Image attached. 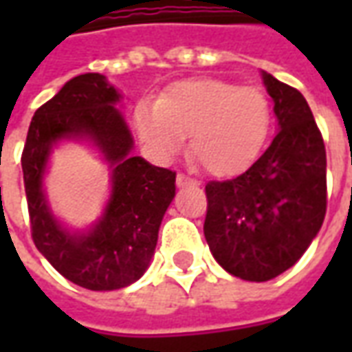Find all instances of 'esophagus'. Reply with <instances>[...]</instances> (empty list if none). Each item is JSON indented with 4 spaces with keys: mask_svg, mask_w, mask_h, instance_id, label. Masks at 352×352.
Here are the masks:
<instances>
[{
    "mask_svg": "<svg viewBox=\"0 0 352 352\" xmlns=\"http://www.w3.org/2000/svg\"><path fill=\"white\" fill-rule=\"evenodd\" d=\"M177 184H179V186H184V184H194V179H190L188 175H184V173H179V175H177Z\"/></svg>",
    "mask_w": 352,
    "mask_h": 352,
    "instance_id": "34e87169",
    "label": "esophagus"
}]
</instances>
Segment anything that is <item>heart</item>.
I'll use <instances>...</instances> for the list:
<instances>
[{
	"instance_id": "obj_1",
	"label": "heart",
	"mask_w": 352,
	"mask_h": 352,
	"mask_svg": "<svg viewBox=\"0 0 352 352\" xmlns=\"http://www.w3.org/2000/svg\"><path fill=\"white\" fill-rule=\"evenodd\" d=\"M272 101L264 90L219 79L179 80L156 103L135 107L139 138L166 160L190 133V156L207 173L234 177L256 160L270 138Z\"/></svg>"
}]
</instances>
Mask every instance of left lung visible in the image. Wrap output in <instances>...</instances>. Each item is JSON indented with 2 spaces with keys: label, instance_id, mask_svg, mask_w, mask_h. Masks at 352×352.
<instances>
[{
  "label": "left lung",
  "instance_id": "1",
  "mask_svg": "<svg viewBox=\"0 0 352 352\" xmlns=\"http://www.w3.org/2000/svg\"><path fill=\"white\" fill-rule=\"evenodd\" d=\"M279 131L241 175L206 184L207 245L245 280H270L302 258L326 214V148L307 101L262 73Z\"/></svg>",
  "mask_w": 352,
  "mask_h": 352
}]
</instances>
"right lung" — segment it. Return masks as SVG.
<instances>
[{
    "instance_id": "right-lung-1",
    "label": "right lung",
    "mask_w": 352,
    "mask_h": 352,
    "mask_svg": "<svg viewBox=\"0 0 352 352\" xmlns=\"http://www.w3.org/2000/svg\"><path fill=\"white\" fill-rule=\"evenodd\" d=\"M120 98L100 73L67 80L35 111L22 171L32 239L52 267L88 290H118L135 283L151 264L158 230L175 196V171L133 156V139L115 103ZM87 137L113 169V194L102 221L88 234L57 224L42 192V173L58 138Z\"/></svg>"
}]
</instances>
